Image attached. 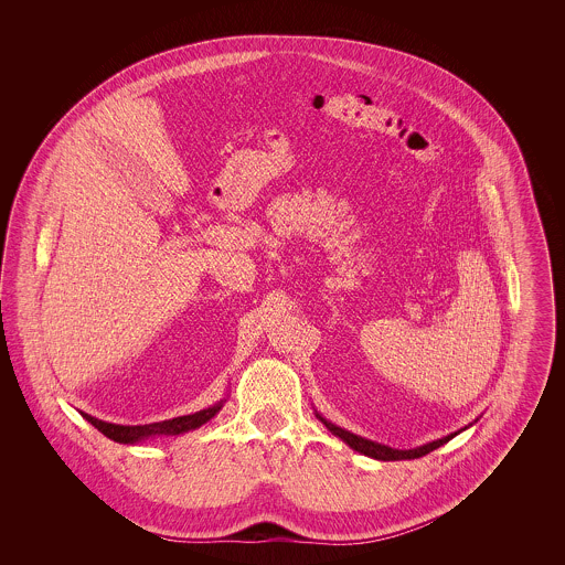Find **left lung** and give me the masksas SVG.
Listing matches in <instances>:
<instances>
[{"label": "left lung", "instance_id": "obj_1", "mask_svg": "<svg viewBox=\"0 0 565 565\" xmlns=\"http://www.w3.org/2000/svg\"><path fill=\"white\" fill-rule=\"evenodd\" d=\"M318 417L322 419V424L328 430L332 431L334 436H339L345 445H350L353 451H358V454H362V456L373 457V459H381V461H398V459H417V457L428 456L430 451L443 447L445 443H449L454 436L459 434V431H454V434H449V436H445V438L431 440L428 445H422V447H417V449H406V451H403V449H392V447H387V445H379V443H373V440H369V438H362V436H358V434L343 430V428H339V426L326 422L322 415H318Z\"/></svg>", "mask_w": 565, "mask_h": 565}]
</instances>
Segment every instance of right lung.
I'll use <instances>...</instances> for the list:
<instances>
[{"mask_svg": "<svg viewBox=\"0 0 565 565\" xmlns=\"http://www.w3.org/2000/svg\"><path fill=\"white\" fill-rule=\"evenodd\" d=\"M226 401H220L210 408H203L199 413H192V415H182V417H173V419H167V422H159V424H146V426H120V424H108V422H102L88 413H81L82 417L93 424L97 430L102 431L104 436H108L109 440L114 443H122V445H134L139 440H146L150 436H175V434H184V431L196 430L201 428L203 424H207L215 413L222 408V404Z\"/></svg>", "mask_w": 565, "mask_h": 565, "instance_id": "right-lung-1", "label": "right lung"}]
</instances>
